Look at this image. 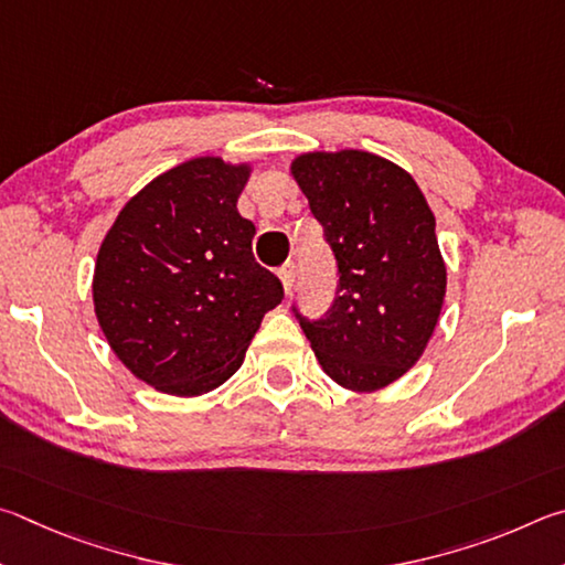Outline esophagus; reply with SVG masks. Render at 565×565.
Instances as JSON below:
<instances>
[{
	"mask_svg": "<svg viewBox=\"0 0 565 565\" xmlns=\"http://www.w3.org/2000/svg\"><path fill=\"white\" fill-rule=\"evenodd\" d=\"M295 275H298V267H295V263H285L280 270H277V277H280L282 280V288H285V292H290L292 290V285H295Z\"/></svg>",
	"mask_w": 565,
	"mask_h": 565,
	"instance_id": "obj_1",
	"label": "esophagus"
}]
</instances>
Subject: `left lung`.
Returning a JSON list of instances; mask_svg holds the SVG:
<instances>
[{"mask_svg": "<svg viewBox=\"0 0 565 565\" xmlns=\"http://www.w3.org/2000/svg\"><path fill=\"white\" fill-rule=\"evenodd\" d=\"M292 178L338 263V292L320 320L292 305L330 377L374 392L414 367L437 328L447 267L437 221L414 178L367 151L305 153Z\"/></svg>", "mask_w": 565, "mask_h": 565, "instance_id": "obj_1", "label": "left lung"}]
</instances>
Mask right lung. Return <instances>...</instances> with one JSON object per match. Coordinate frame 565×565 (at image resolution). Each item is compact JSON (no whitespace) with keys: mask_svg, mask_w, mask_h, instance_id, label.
<instances>
[{"mask_svg":"<svg viewBox=\"0 0 565 565\" xmlns=\"http://www.w3.org/2000/svg\"><path fill=\"white\" fill-rule=\"evenodd\" d=\"M247 166L193 158L134 195L106 233L94 310L138 380L198 397L233 377L282 282L253 257L237 213Z\"/></svg>","mask_w":565,"mask_h":565,"instance_id":"obj_1","label":"right lung"}]
</instances>
